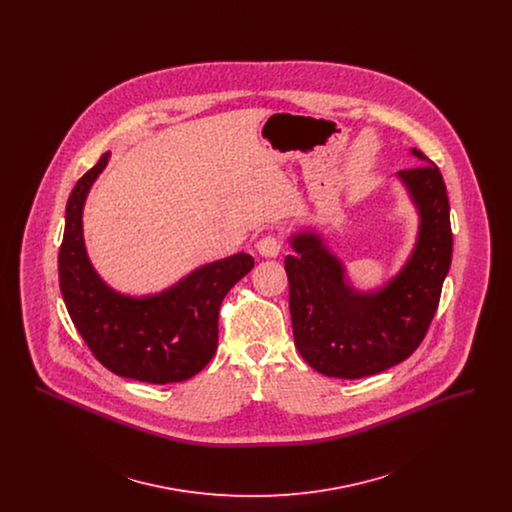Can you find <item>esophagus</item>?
<instances>
[{
    "instance_id": "34e87169",
    "label": "esophagus",
    "mask_w": 512,
    "mask_h": 512,
    "mask_svg": "<svg viewBox=\"0 0 512 512\" xmlns=\"http://www.w3.org/2000/svg\"><path fill=\"white\" fill-rule=\"evenodd\" d=\"M257 249H259V253H261L263 257H278V253H280V249H282V240H280L278 236L268 234V236L259 240Z\"/></svg>"
}]
</instances>
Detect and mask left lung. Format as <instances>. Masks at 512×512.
Returning a JSON list of instances; mask_svg holds the SVG:
<instances>
[{"mask_svg":"<svg viewBox=\"0 0 512 512\" xmlns=\"http://www.w3.org/2000/svg\"><path fill=\"white\" fill-rule=\"evenodd\" d=\"M399 178L418 205L420 234L413 257L384 290L353 292L340 261L315 234L292 238L295 255L284 259L295 347L324 376L357 380L399 365L438 311L453 255L447 188L434 163L403 169Z\"/></svg>","mask_w":512,"mask_h":512,"instance_id":"left-lung-1","label":"left lung"}]
</instances>
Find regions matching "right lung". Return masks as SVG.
<instances>
[{
  "label": "right lung",
  "instance_id": "obj_1",
  "mask_svg": "<svg viewBox=\"0 0 512 512\" xmlns=\"http://www.w3.org/2000/svg\"><path fill=\"white\" fill-rule=\"evenodd\" d=\"M107 159L109 153H103L67 201L59 249V286L67 311L94 357L113 374L147 384L184 382L213 359L220 303L255 261L247 253L226 257L153 297L136 299L109 290L90 265L82 238L84 199Z\"/></svg>",
  "mask_w": 512,
  "mask_h": 512
}]
</instances>
